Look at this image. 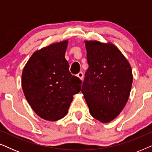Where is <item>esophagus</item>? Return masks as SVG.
Here are the masks:
<instances>
[{
  "label": "esophagus",
  "mask_w": 152,
  "mask_h": 152,
  "mask_svg": "<svg viewBox=\"0 0 152 152\" xmlns=\"http://www.w3.org/2000/svg\"><path fill=\"white\" fill-rule=\"evenodd\" d=\"M77 77L80 78L81 80H82L83 78H84V74H83L82 72H80L77 75Z\"/></svg>",
  "instance_id": "obj_1"
}]
</instances>
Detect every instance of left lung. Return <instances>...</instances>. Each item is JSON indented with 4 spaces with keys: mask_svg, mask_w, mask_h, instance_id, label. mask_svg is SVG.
Listing matches in <instances>:
<instances>
[{
    "mask_svg": "<svg viewBox=\"0 0 152 152\" xmlns=\"http://www.w3.org/2000/svg\"><path fill=\"white\" fill-rule=\"evenodd\" d=\"M88 68L82 92L91 115L102 123L115 119L129 97L133 82L128 60L112 43L85 41Z\"/></svg>",
    "mask_w": 152,
    "mask_h": 152,
    "instance_id": "1",
    "label": "left lung"
}]
</instances>
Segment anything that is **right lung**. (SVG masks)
Instances as JSON below:
<instances>
[{
  "label": "right lung",
  "instance_id": "obj_1",
  "mask_svg": "<svg viewBox=\"0 0 152 152\" xmlns=\"http://www.w3.org/2000/svg\"><path fill=\"white\" fill-rule=\"evenodd\" d=\"M68 40L52 43L35 51L22 72L25 97L33 111L48 121L68 113L73 95L81 91L82 81L69 71L65 58Z\"/></svg>",
  "mask_w": 152,
  "mask_h": 152
}]
</instances>
